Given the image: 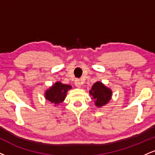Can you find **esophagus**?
I'll use <instances>...</instances> for the list:
<instances>
[{"mask_svg":"<svg viewBox=\"0 0 155 155\" xmlns=\"http://www.w3.org/2000/svg\"><path fill=\"white\" fill-rule=\"evenodd\" d=\"M75 85L76 87H77L78 88H80L81 87V84H82V82H81V81L80 79H76L75 80Z\"/></svg>","mask_w":155,"mask_h":155,"instance_id":"1","label":"esophagus"}]
</instances>
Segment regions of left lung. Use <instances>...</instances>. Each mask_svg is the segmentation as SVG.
I'll return each mask as SVG.
<instances>
[{
    "mask_svg": "<svg viewBox=\"0 0 155 155\" xmlns=\"http://www.w3.org/2000/svg\"><path fill=\"white\" fill-rule=\"evenodd\" d=\"M90 94L92 95V99H95L96 106L101 107L111 100L112 92L111 90L105 87L104 84L100 81H97L92 85Z\"/></svg>",
    "mask_w": 155,
    "mask_h": 155,
    "instance_id": "obj_1",
    "label": "left lung"
}]
</instances>
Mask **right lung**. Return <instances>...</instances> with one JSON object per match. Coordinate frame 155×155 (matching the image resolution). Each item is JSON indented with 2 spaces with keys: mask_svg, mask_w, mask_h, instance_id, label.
I'll return each mask as SVG.
<instances>
[{
  "mask_svg": "<svg viewBox=\"0 0 155 155\" xmlns=\"http://www.w3.org/2000/svg\"><path fill=\"white\" fill-rule=\"evenodd\" d=\"M70 89H71V86L70 85L56 82L46 92V99L50 101L51 104L58 105L65 100L67 92Z\"/></svg>",
  "mask_w": 155,
  "mask_h": 155,
  "instance_id": "obj_1",
  "label": "right lung"
}]
</instances>
